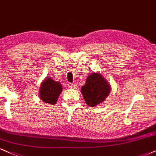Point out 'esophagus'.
<instances>
[{"label": "esophagus", "instance_id": "obj_1", "mask_svg": "<svg viewBox=\"0 0 156 156\" xmlns=\"http://www.w3.org/2000/svg\"><path fill=\"white\" fill-rule=\"evenodd\" d=\"M68 87H69L70 89H76L77 88V85L76 83H69L68 84Z\"/></svg>", "mask_w": 156, "mask_h": 156}]
</instances>
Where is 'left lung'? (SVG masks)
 I'll return each instance as SVG.
<instances>
[{
  "label": "left lung",
  "instance_id": "left-lung-1",
  "mask_svg": "<svg viewBox=\"0 0 156 156\" xmlns=\"http://www.w3.org/2000/svg\"><path fill=\"white\" fill-rule=\"evenodd\" d=\"M80 90L86 103L93 107L104 101L110 93L111 86L100 73H92Z\"/></svg>",
  "mask_w": 156,
  "mask_h": 156
}]
</instances>
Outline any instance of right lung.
<instances>
[{
    "mask_svg": "<svg viewBox=\"0 0 156 156\" xmlns=\"http://www.w3.org/2000/svg\"><path fill=\"white\" fill-rule=\"evenodd\" d=\"M62 91V86L59 82L55 81L50 78H46L40 86L39 97L44 103L55 104Z\"/></svg>",
    "mask_w": 156,
    "mask_h": 156,
    "instance_id": "add662e5",
    "label": "right lung"
}]
</instances>
